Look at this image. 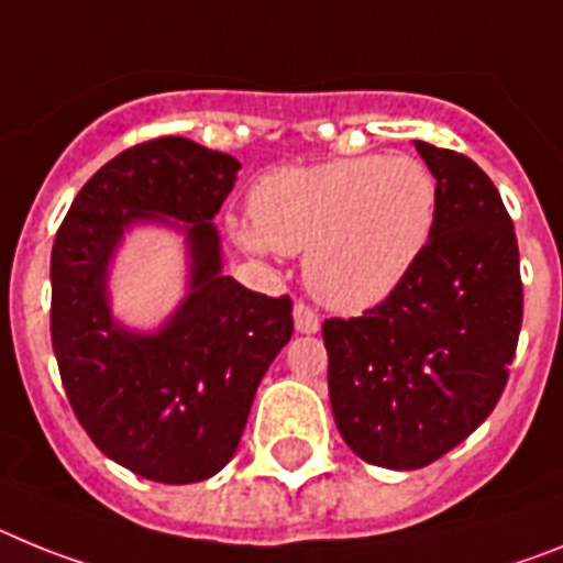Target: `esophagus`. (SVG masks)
<instances>
[{
	"label": "esophagus",
	"mask_w": 563,
	"mask_h": 563,
	"mask_svg": "<svg viewBox=\"0 0 563 563\" xmlns=\"http://www.w3.org/2000/svg\"><path fill=\"white\" fill-rule=\"evenodd\" d=\"M295 329L300 331V334H317V331H320V314L311 309L309 302H295Z\"/></svg>",
	"instance_id": "34e87169"
}]
</instances>
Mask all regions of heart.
I'll list each match as a JSON object with an SVG mask.
<instances>
[{
	"mask_svg": "<svg viewBox=\"0 0 563 563\" xmlns=\"http://www.w3.org/2000/svg\"><path fill=\"white\" fill-rule=\"evenodd\" d=\"M439 184L413 155H363L291 166L249 195L252 223L234 238L252 252L306 254L311 295L363 311L405 280L437 227Z\"/></svg>",
	"mask_w": 563,
	"mask_h": 563,
	"instance_id": "heart-1",
	"label": "heart"
}]
</instances>
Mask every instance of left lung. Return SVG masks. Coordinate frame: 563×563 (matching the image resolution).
Returning a JSON list of instances; mask_svg holds the SVG:
<instances>
[{"mask_svg": "<svg viewBox=\"0 0 563 563\" xmlns=\"http://www.w3.org/2000/svg\"><path fill=\"white\" fill-rule=\"evenodd\" d=\"M439 184L428 249L363 317L322 322L334 422L376 467L417 471L496 408L525 291L501 195L467 155L413 141Z\"/></svg>", "mask_w": 563, "mask_h": 563, "instance_id": "8db88e82", "label": "left lung"}]
</instances>
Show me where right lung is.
Wrapping results in <instances>:
<instances>
[{"label": "right lung", "mask_w": 563, "mask_h": 563, "mask_svg": "<svg viewBox=\"0 0 563 563\" xmlns=\"http://www.w3.org/2000/svg\"><path fill=\"white\" fill-rule=\"evenodd\" d=\"M241 164L178 135L144 141L87 180L51 254V340L70 408L112 462L164 485L214 476L234 456L254 390L291 340V297L221 275L212 221ZM188 223L190 297L158 335L112 323L106 263L133 220Z\"/></svg>", "instance_id": "1"}]
</instances>
